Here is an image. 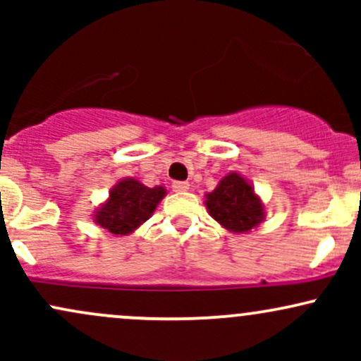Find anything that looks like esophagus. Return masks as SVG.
Returning a JSON list of instances; mask_svg holds the SVG:
<instances>
[{"label":"esophagus","instance_id":"obj_1","mask_svg":"<svg viewBox=\"0 0 361 361\" xmlns=\"http://www.w3.org/2000/svg\"><path fill=\"white\" fill-rule=\"evenodd\" d=\"M171 188H173V192H188L190 183L188 181H173Z\"/></svg>","mask_w":361,"mask_h":361}]
</instances>
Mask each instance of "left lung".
I'll use <instances>...</instances> for the list:
<instances>
[{
  "instance_id": "obj_1",
  "label": "left lung",
  "mask_w": 361,
  "mask_h": 361,
  "mask_svg": "<svg viewBox=\"0 0 361 361\" xmlns=\"http://www.w3.org/2000/svg\"><path fill=\"white\" fill-rule=\"evenodd\" d=\"M207 209L217 222L234 233H247L263 219V205L251 185L238 173H231L207 195Z\"/></svg>"
}]
</instances>
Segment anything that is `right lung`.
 Instances as JSON below:
<instances>
[{"mask_svg":"<svg viewBox=\"0 0 361 361\" xmlns=\"http://www.w3.org/2000/svg\"><path fill=\"white\" fill-rule=\"evenodd\" d=\"M164 193L163 186L147 188L135 180H122L111 190L109 202L98 210L94 221L111 234L126 235L151 217Z\"/></svg>","mask_w":361,"mask_h":361,"instance_id":"obj_1","label":"right lung"}]
</instances>
